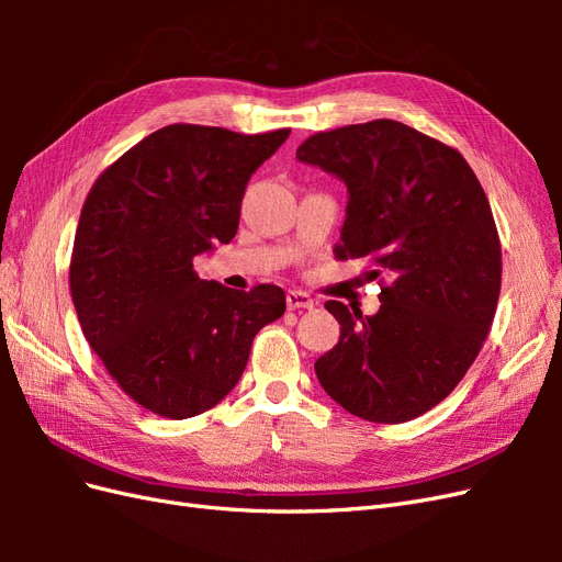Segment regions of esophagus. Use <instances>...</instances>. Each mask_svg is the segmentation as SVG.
I'll use <instances>...</instances> for the list:
<instances>
[{
  "mask_svg": "<svg viewBox=\"0 0 562 562\" xmlns=\"http://www.w3.org/2000/svg\"><path fill=\"white\" fill-rule=\"evenodd\" d=\"M285 304H288V310H312L314 300H312V295L302 293V291H288Z\"/></svg>",
  "mask_w": 562,
  "mask_h": 562,
  "instance_id": "obj_1",
  "label": "esophagus"
}]
</instances>
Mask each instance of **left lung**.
Segmentation results:
<instances>
[{"mask_svg": "<svg viewBox=\"0 0 562 562\" xmlns=\"http://www.w3.org/2000/svg\"><path fill=\"white\" fill-rule=\"evenodd\" d=\"M297 159L347 184L337 258L385 277L378 314L326 302L342 328L316 378L356 417L415 419L467 375L497 312L502 246L483 187L454 147L394 119L316 133Z\"/></svg>", "mask_w": 562, "mask_h": 562, "instance_id": "1", "label": "left lung"}]
</instances>
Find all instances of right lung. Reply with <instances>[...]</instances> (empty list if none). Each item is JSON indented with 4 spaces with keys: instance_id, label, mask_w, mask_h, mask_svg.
<instances>
[{
    "instance_id": "obj_1",
    "label": "right lung",
    "mask_w": 562,
    "mask_h": 562,
    "mask_svg": "<svg viewBox=\"0 0 562 562\" xmlns=\"http://www.w3.org/2000/svg\"><path fill=\"white\" fill-rule=\"evenodd\" d=\"M288 135L164 126L105 168L83 201L70 262L79 326L145 411H211L241 380L252 337L283 316L279 285L232 291L199 279L194 258L234 239L250 176Z\"/></svg>"
}]
</instances>
